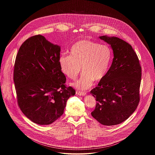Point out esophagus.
<instances>
[{
    "instance_id": "esophagus-1",
    "label": "esophagus",
    "mask_w": 155,
    "mask_h": 155,
    "mask_svg": "<svg viewBox=\"0 0 155 155\" xmlns=\"http://www.w3.org/2000/svg\"><path fill=\"white\" fill-rule=\"evenodd\" d=\"M76 94L78 95H80V96H84L86 95V93L84 92H80V91H77L76 92Z\"/></svg>"
}]
</instances>
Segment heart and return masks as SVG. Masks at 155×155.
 <instances>
[{
  "label": "heart",
  "mask_w": 155,
  "mask_h": 155,
  "mask_svg": "<svg viewBox=\"0 0 155 155\" xmlns=\"http://www.w3.org/2000/svg\"><path fill=\"white\" fill-rule=\"evenodd\" d=\"M69 53V56H60L59 65L61 71L73 80L80 73L81 67L83 74L75 84L78 89L89 88L94 81L103 80L109 70L111 52L106 45L81 40L72 45Z\"/></svg>",
  "instance_id": "1"
}]
</instances>
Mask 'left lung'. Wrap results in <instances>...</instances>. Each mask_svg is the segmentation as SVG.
Returning <instances> with one entry per match:
<instances>
[{
    "mask_svg": "<svg viewBox=\"0 0 155 155\" xmlns=\"http://www.w3.org/2000/svg\"><path fill=\"white\" fill-rule=\"evenodd\" d=\"M99 38L110 45L114 58L105 77L90 92L97 102L91 114L103 125H117L128 118L140 102L142 68L129 44L117 37Z\"/></svg>",
    "mask_w": 155,
    "mask_h": 155,
    "instance_id": "1",
    "label": "left lung"
}]
</instances>
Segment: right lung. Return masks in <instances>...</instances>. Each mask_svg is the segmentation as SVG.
Masks as SVG:
<instances>
[{"label": "right lung", "instance_id": "obj_1", "mask_svg": "<svg viewBox=\"0 0 155 155\" xmlns=\"http://www.w3.org/2000/svg\"><path fill=\"white\" fill-rule=\"evenodd\" d=\"M60 46L37 35L20 46L15 60L17 103L24 114L39 125H49L63 114L67 100L75 94L65 85L60 69Z\"/></svg>", "mask_w": 155, "mask_h": 155}]
</instances>
